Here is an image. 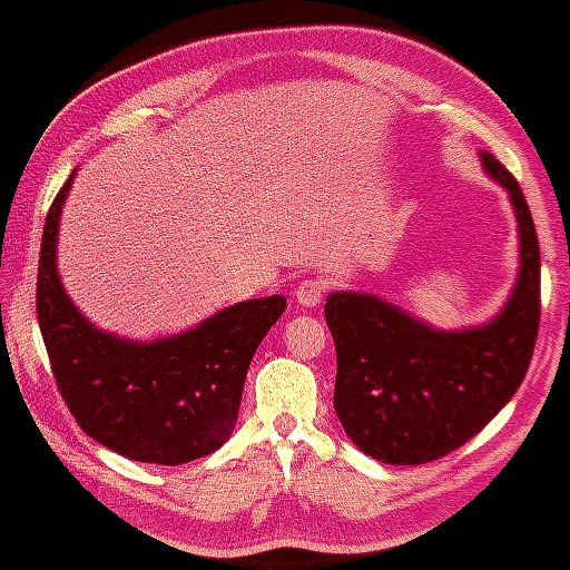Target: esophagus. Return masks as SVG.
Returning <instances> with one entry per match:
<instances>
[{"mask_svg":"<svg viewBox=\"0 0 570 570\" xmlns=\"http://www.w3.org/2000/svg\"><path fill=\"white\" fill-rule=\"evenodd\" d=\"M324 289H326V284L322 278H305V281H299L294 297H297L299 305L313 307V305H318L324 299Z\"/></svg>","mask_w":570,"mask_h":570,"instance_id":"34e87169","label":"esophagus"}]
</instances>
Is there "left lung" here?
Returning a JSON list of instances; mask_svg holds the SVG:
<instances>
[{
	"label": "left lung",
	"instance_id": "1",
	"mask_svg": "<svg viewBox=\"0 0 570 570\" xmlns=\"http://www.w3.org/2000/svg\"><path fill=\"white\" fill-rule=\"evenodd\" d=\"M482 166L512 200L520 278L485 326L431 330L372 294L335 292L324 316L337 351L335 412L362 453L417 466L453 453L488 426L520 389L541 316L539 238L525 195L490 153Z\"/></svg>",
	"mask_w": 570,
	"mask_h": 570
}]
</instances>
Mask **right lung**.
<instances>
[{
	"label": "right lung",
	"mask_w": 570,
	"mask_h": 570,
	"mask_svg": "<svg viewBox=\"0 0 570 570\" xmlns=\"http://www.w3.org/2000/svg\"><path fill=\"white\" fill-rule=\"evenodd\" d=\"M58 189L37 271V318L63 402L88 436L141 463L179 466L219 450L238 421L254 351L281 313V294L246 299L176 337L134 343L96 330L63 292L56 267Z\"/></svg>",
	"instance_id": "right-lung-1"
}]
</instances>
